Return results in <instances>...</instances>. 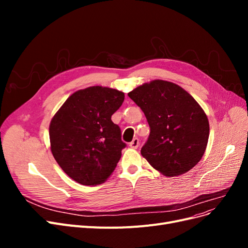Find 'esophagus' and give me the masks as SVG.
Masks as SVG:
<instances>
[{
  "instance_id": "34e87169",
  "label": "esophagus",
  "mask_w": 248,
  "mask_h": 248,
  "mask_svg": "<svg viewBox=\"0 0 248 248\" xmlns=\"http://www.w3.org/2000/svg\"><path fill=\"white\" fill-rule=\"evenodd\" d=\"M140 146V140L139 139H133V140L129 144V147L132 149H138Z\"/></svg>"
}]
</instances>
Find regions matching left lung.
I'll list each match as a JSON object with an SVG mask.
<instances>
[{"label": "left lung", "instance_id": "obj_1", "mask_svg": "<svg viewBox=\"0 0 248 248\" xmlns=\"http://www.w3.org/2000/svg\"><path fill=\"white\" fill-rule=\"evenodd\" d=\"M128 96L144 111L150 136L140 153L167 177L190 170L202 159L209 139L204 109L184 89L174 82L155 79Z\"/></svg>", "mask_w": 248, "mask_h": 248}]
</instances>
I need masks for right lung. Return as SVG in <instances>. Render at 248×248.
<instances>
[{
	"label": "right lung",
	"instance_id": "obj_1",
	"mask_svg": "<svg viewBox=\"0 0 248 248\" xmlns=\"http://www.w3.org/2000/svg\"><path fill=\"white\" fill-rule=\"evenodd\" d=\"M116 89L94 86L69 96L49 125L50 150L61 169L81 185L103 183L126 147L111 116L124 101Z\"/></svg>",
	"mask_w": 248,
	"mask_h": 248
}]
</instances>
